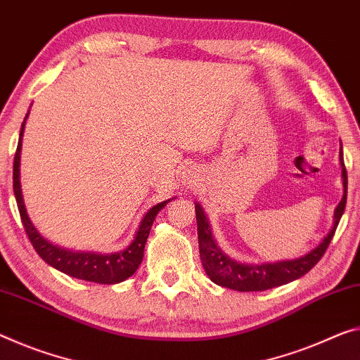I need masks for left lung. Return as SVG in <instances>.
<instances>
[{
    "label": "left lung",
    "mask_w": 360,
    "mask_h": 360,
    "mask_svg": "<svg viewBox=\"0 0 360 360\" xmlns=\"http://www.w3.org/2000/svg\"><path fill=\"white\" fill-rule=\"evenodd\" d=\"M340 162H341V178H343L345 193L338 207L333 213V226L323 240L312 248L309 253L295 259H283L276 262H264V264H247V262H238L227 256L214 242L211 236V227L208 218L203 213L200 203H195V216H197V231H198V250H200V259L208 274L211 282L221 287L237 290V292H264L274 287H281L296 278L303 277L317 264L323 253L327 252L330 242L335 236L336 227L341 216L345 213L346 207V193H347V174L343 162V147L340 149Z\"/></svg>",
    "instance_id": "left-lung-1"
}]
</instances>
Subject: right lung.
I'll return each instance as SVG.
<instances>
[{"instance_id":"obj_1","label":"right lung","mask_w":360,"mask_h":360,"mask_svg":"<svg viewBox=\"0 0 360 360\" xmlns=\"http://www.w3.org/2000/svg\"><path fill=\"white\" fill-rule=\"evenodd\" d=\"M25 120L24 123H22L19 144H17V150L14 155L13 187H14L17 207H19L22 224L25 227L28 240L32 242L33 248L37 250V253L41 256L49 266H53L54 269L67 274V276L82 278V281L94 282V283H107V285L127 281L128 277H131L136 272L142 258H144V247H146L147 237H149L153 219H155V216L158 214L160 210L167 207V203L171 200V198H168V200H165L162 203H157L155 207H152L149 211H147L144 218L141 221L138 232H136L134 240L131 242L127 248L122 250V252L108 253V255L93 253V252H73V250L57 247V245L48 242L46 238L37 231V227L32 224L24 205V197H22L19 167H20V149H22V136H24Z\"/></svg>"}]
</instances>
